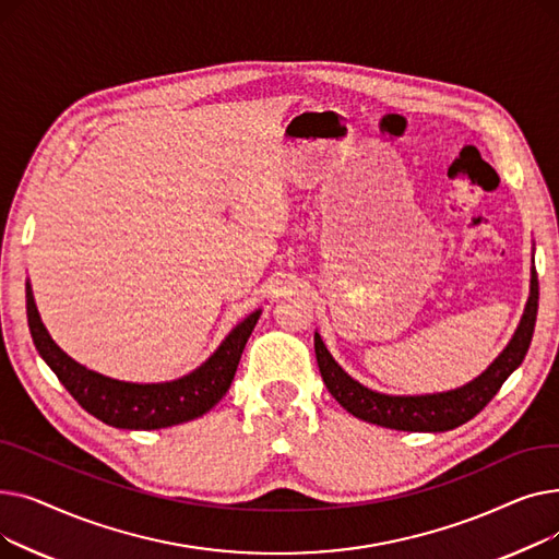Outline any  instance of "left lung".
I'll return each mask as SVG.
<instances>
[{
	"instance_id": "obj_1",
	"label": "left lung",
	"mask_w": 559,
	"mask_h": 559,
	"mask_svg": "<svg viewBox=\"0 0 559 559\" xmlns=\"http://www.w3.org/2000/svg\"><path fill=\"white\" fill-rule=\"evenodd\" d=\"M539 308V281L533 270L531 281V299H527L521 324L508 344V348L498 356L491 367L480 373L472 383L444 392V394H428V396H388L378 394L360 385L358 380L350 378L329 354V348L314 333V354L321 378L333 394V399L354 417L392 428V430H409V432H442L453 430L468 419H474L480 409L503 388L508 376L523 362L531 340L535 333Z\"/></svg>"
}]
</instances>
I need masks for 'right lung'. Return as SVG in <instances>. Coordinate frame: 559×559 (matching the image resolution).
<instances>
[{"label":"right lung","instance_id":"add662e5","mask_svg":"<svg viewBox=\"0 0 559 559\" xmlns=\"http://www.w3.org/2000/svg\"><path fill=\"white\" fill-rule=\"evenodd\" d=\"M260 312H253L238 329H233L222 346L197 371L179 380H171V383L138 385L106 378L68 358L43 326L32 297V287L26 285L28 331H32L34 344L43 360L85 413H91L112 428L127 430L167 428L209 413L228 392Z\"/></svg>","mask_w":559,"mask_h":559}]
</instances>
